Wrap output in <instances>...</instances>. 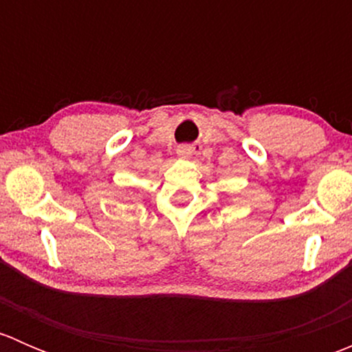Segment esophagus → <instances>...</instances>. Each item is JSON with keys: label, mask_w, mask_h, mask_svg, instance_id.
<instances>
[{"label": "esophagus", "mask_w": 352, "mask_h": 352, "mask_svg": "<svg viewBox=\"0 0 352 352\" xmlns=\"http://www.w3.org/2000/svg\"><path fill=\"white\" fill-rule=\"evenodd\" d=\"M177 155L182 156V158H187V156L192 155V148H190V146H180L179 150H177Z\"/></svg>", "instance_id": "1"}]
</instances>
